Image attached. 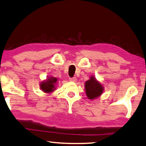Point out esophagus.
Listing matches in <instances>:
<instances>
[{"label":"esophagus","mask_w":146,"mask_h":146,"mask_svg":"<svg viewBox=\"0 0 146 146\" xmlns=\"http://www.w3.org/2000/svg\"><path fill=\"white\" fill-rule=\"evenodd\" d=\"M70 82H76V81H77V79H76V78H75V77H74V78H70Z\"/></svg>","instance_id":"obj_1"}]
</instances>
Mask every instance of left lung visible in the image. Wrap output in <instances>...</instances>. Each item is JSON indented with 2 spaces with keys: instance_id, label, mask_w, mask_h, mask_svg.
I'll return each mask as SVG.
<instances>
[{
  "instance_id": "1",
  "label": "left lung",
  "mask_w": 146,
  "mask_h": 146,
  "mask_svg": "<svg viewBox=\"0 0 146 146\" xmlns=\"http://www.w3.org/2000/svg\"><path fill=\"white\" fill-rule=\"evenodd\" d=\"M85 89L87 98L90 100H95L102 95L104 91V87L94 76L85 83Z\"/></svg>"
}]
</instances>
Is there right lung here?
Instances as JSON below:
<instances>
[{
    "label": "right lung",
    "instance_id": "1",
    "mask_svg": "<svg viewBox=\"0 0 146 146\" xmlns=\"http://www.w3.org/2000/svg\"><path fill=\"white\" fill-rule=\"evenodd\" d=\"M58 79L57 78L50 77L47 78L46 80L42 81L40 84V88L46 93H52L56 89Z\"/></svg>",
    "mask_w": 146,
    "mask_h": 146
}]
</instances>
